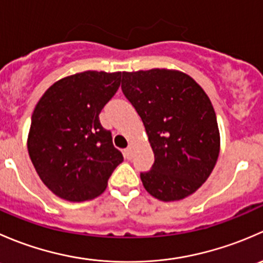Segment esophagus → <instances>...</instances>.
<instances>
[{
  "label": "esophagus",
  "mask_w": 263,
  "mask_h": 263,
  "mask_svg": "<svg viewBox=\"0 0 263 263\" xmlns=\"http://www.w3.org/2000/svg\"><path fill=\"white\" fill-rule=\"evenodd\" d=\"M124 156H126L127 159H132L134 158V147L132 146H128L124 150Z\"/></svg>",
  "instance_id": "obj_1"
}]
</instances>
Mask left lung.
<instances>
[{
    "mask_svg": "<svg viewBox=\"0 0 263 263\" xmlns=\"http://www.w3.org/2000/svg\"><path fill=\"white\" fill-rule=\"evenodd\" d=\"M121 87L154 151L153 166L140 174L145 190L166 202L192 195L211 174L220 150L206 92L191 76L166 68L123 72Z\"/></svg>",
    "mask_w": 263,
    "mask_h": 263,
    "instance_id": "1",
    "label": "left lung"
}]
</instances>
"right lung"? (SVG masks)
I'll return each mask as SVG.
<instances>
[{"mask_svg": "<svg viewBox=\"0 0 263 263\" xmlns=\"http://www.w3.org/2000/svg\"><path fill=\"white\" fill-rule=\"evenodd\" d=\"M122 72L85 71L54 82L31 116L28 151L42 182L63 200L97 197L123 155L99 115L121 85Z\"/></svg>", "mask_w": 263, "mask_h": 263, "instance_id": "1", "label": "right lung"}]
</instances>
